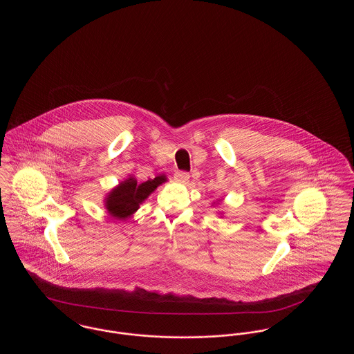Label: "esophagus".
Wrapping results in <instances>:
<instances>
[{
  "instance_id": "1",
  "label": "esophagus",
  "mask_w": 354,
  "mask_h": 354,
  "mask_svg": "<svg viewBox=\"0 0 354 354\" xmlns=\"http://www.w3.org/2000/svg\"><path fill=\"white\" fill-rule=\"evenodd\" d=\"M174 178H175V180L179 182V183H187L188 179H189V174L185 172V171H178V172H175Z\"/></svg>"
}]
</instances>
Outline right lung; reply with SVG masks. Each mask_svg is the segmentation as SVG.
Returning a JSON list of instances; mask_svg holds the SVG:
<instances>
[{
	"label": "right lung",
	"mask_w": 354,
	"mask_h": 354,
	"mask_svg": "<svg viewBox=\"0 0 354 354\" xmlns=\"http://www.w3.org/2000/svg\"><path fill=\"white\" fill-rule=\"evenodd\" d=\"M165 182H167L166 175H158L140 185L136 183L134 178H129L107 194L104 207L114 219L126 220L136 212L139 205Z\"/></svg>",
	"instance_id": "add662e5"
}]
</instances>
